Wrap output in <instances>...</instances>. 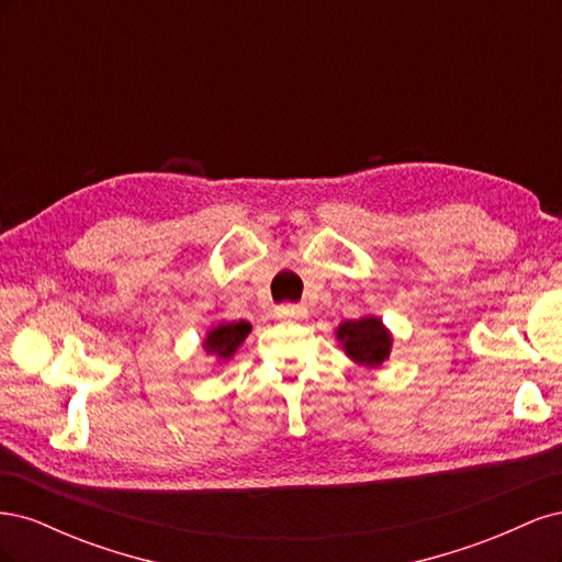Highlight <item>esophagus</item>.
<instances>
[{
    "label": "esophagus",
    "instance_id": "esophagus-1",
    "mask_svg": "<svg viewBox=\"0 0 562 562\" xmlns=\"http://www.w3.org/2000/svg\"><path fill=\"white\" fill-rule=\"evenodd\" d=\"M304 314H307V310L300 307V304H279L277 307L279 318H302Z\"/></svg>",
    "mask_w": 562,
    "mask_h": 562
}]
</instances>
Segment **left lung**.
<instances>
[{
	"mask_svg": "<svg viewBox=\"0 0 562 562\" xmlns=\"http://www.w3.org/2000/svg\"><path fill=\"white\" fill-rule=\"evenodd\" d=\"M337 339L342 342L345 353L353 363L366 368H380L391 353V333L384 328L382 318L363 316L359 321L339 323Z\"/></svg>",
	"mask_w": 562,
	"mask_h": 562,
	"instance_id": "obj_1",
	"label": "left lung"
}]
</instances>
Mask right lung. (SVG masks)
<instances>
[{
    "label": "right lung",
    "instance_id": "add662e5",
    "mask_svg": "<svg viewBox=\"0 0 562 562\" xmlns=\"http://www.w3.org/2000/svg\"><path fill=\"white\" fill-rule=\"evenodd\" d=\"M248 333H250L248 321L220 323V326L209 330L206 339H203V349H206V353L217 356V361H229L234 351L244 345Z\"/></svg>",
    "mask_w": 562,
    "mask_h": 562
}]
</instances>
